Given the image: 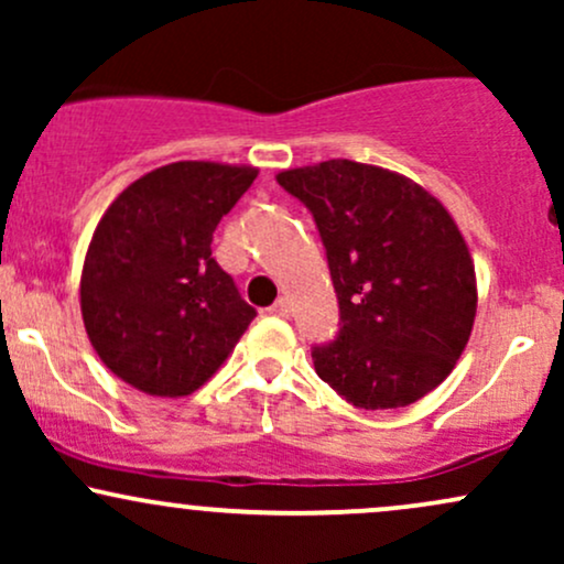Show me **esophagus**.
<instances>
[{
    "label": "esophagus",
    "instance_id": "obj_1",
    "mask_svg": "<svg viewBox=\"0 0 564 564\" xmlns=\"http://www.w3.org/2000/svg\"><path fill=\"white\" fill-rule=\"evenodd\" d=\"M268 313L278 315V318H286V315H289V300H283V296H281V300H278L275 304H270Z\"/></svg>",
    "mask_w": 564,
    "mask_h": 564
}]
</instances>
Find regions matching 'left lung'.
<instances>
[{
	"label": "left lung",
	"mask_w": 564,
	"mask_h": 564,
	"mask_svg": "<svg viewBox=\"0 0 564 564\" xmlns=\"http://www.w3.org/2000/svg\"><path fill=\"white\" fill-rule=\"evenodd\" d=\"M275 180L313 215L339 300V332L313 347L318 377L366 411L416 403L453 371L477 313L456 223L424 187L358 161Z\"/></svg>",
	"instance_id": "left-lung-1"
}]
</instances>
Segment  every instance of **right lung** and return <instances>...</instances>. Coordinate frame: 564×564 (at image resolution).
Listing matches in <instances>:
<instances>
[{
	"label": "right lung",
	"instance_id": "right-lung-1",
	"mask_svg": "<svg viewBox=\"0 0 564 564\" xmlns=\"http://www.w3.org/2000/svg\"><path fill=\"white\" fill-rule=\"evenodd\" d=\"M254 166L177 161L132 183L97 223L82 270L95 352L134 390L180 398L223 366L257 318L212 257Z\"/></svg>",
	"mask_w": 564,
	"mask_h": 564
}]
</instances>
